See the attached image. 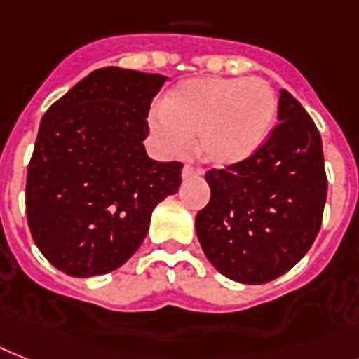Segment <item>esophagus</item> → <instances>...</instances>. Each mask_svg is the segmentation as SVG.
<instances>
[{
  "instance_id": "1",
  "label": "esophagus",
  "mask_w": 359,
  "mask_h": 359,
  "mask_svg": "<svg viewBox=\"0 0 359 359\" xmlns=\"http://www.w3.org/2000/svg\"><path fill=\"white\" fill-rule=\"evenodd\" d=\"M201 175H203V170L197 165L186 164L184 170H182V179H191V177H201Z\"/></svg>"
}]
</instances>
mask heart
Instances as JSON below:
<instances>
[{"mask_svg":"<svg viewBox=\"0 0 359 359\" xmlns=\"http://www.w3.org/2000/svg\"><path fill=\"white\" fill-rule=\"evenodd\" d=\"M278 95L260 77H201L177 84L151 119L168 153L182 154L189 140L206 162L240 164L267 142Z\"/></svg>","mask_w":359,"mask_h":359,"instance_id":"b5f03b06","label":"heart"}]
</instances>
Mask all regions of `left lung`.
<instances>
[{"label": "left lung", "mask_w": 359, "mask_h": 359, "mask_svg": "<svg viewBox=\"0 0 359 359\" xmlns=\"http://www.w3.org/2000/svg\"><path fill=\"white\" fill-rule=\"evenodd\" d=\"M280 123L250 158L206 171L210 201L195 217L206 258L226 278L265 284L310 250L319 234L326 180L321 134L290 92Z\"/></svg>", "instance_id": "left-lung-1"}]
</instances>
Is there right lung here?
Here are the masks:
<instances>
[{"label": "right lung", "instance_id": "right-lung-1", "mask_svg": "<svg viewBox=\"0 0 359 359\" xmlns=\"http://www.w3.org/2000/svg\"><path fill=\"white\" fill-rule=\"evenodd\" d=\"M168 77L101 68L43 114L27 168L25 212L49 264L88 278L136 252L160 201L180 186L182 162L145 153L147 114Z\"/></svg>", "mask_w": 359, "mask_h": 359}]
</instances>
